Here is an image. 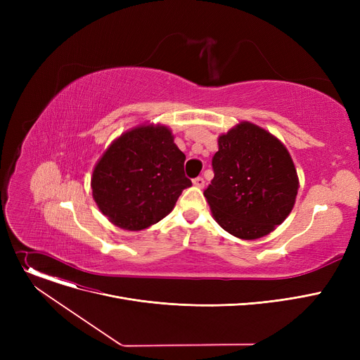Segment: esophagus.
<instances>
[{"instance_id":"esophagus-1","label":"esophagus","mask_w":360,"mask_h":360,"mask_svg":"<svg viewBox=\"0 0 360 360\" xmlns=\"http://www.w3.org/2000/svg\"><path fill=\"white\" fill-rule=\"evenodd\" d=\"M193 184H194L195 186H198V188H202V186H204V178H202V176H197V178L193 179Z\"/></svg>"}]
</instances>
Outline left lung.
Instances as JSON below:
<instances>
[{
    "label": "left lung",
    "mask_w": 360,
    "mask_h": 360,
    "mask_svg": "<svg viewBox=\"0 0 360 360\" xmlns=\"http://www.w3.org/2000/svg\"><path fill=\"white\" fill-rule=\"evenodd\" d=\"M214 178L204 197L214 220L231 235H269L295 205L299 179L288 148L264 128L239 122L219 137Z\"/></svg>",
    "instance_id": "8db88e82"
}]
</instances>
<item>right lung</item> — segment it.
<instances>
[{
  "label": "right lung",
  "instance_id": "1",
  "mask_svg": "<svg viewBox=\"0 0 360 360\" xmlns=\"http://www.w3.org/2000/svg\"><path fill=\"white\" fill-rule=\"evenodd\" d=\"M185 155L165 125H140L113 141L93 169L99 210L125 231H143L167 216L191 181Z\"/></svg>",
  "mask_w": 360,
  "mask_h": 360
}]
</instances>
